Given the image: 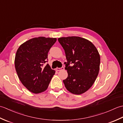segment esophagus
I'll list each match as a JSON object with an SVG mask.
<instances>
[{
    "instance_id": "esophagus-1",
    "label": "esophagus",
    "mask_w": 123,
    "mask_h": 123,
    "mask_svg": "<svg viewBox=\"0 0 123 123\" xmlns=\"http://www.w3.org/2000/svg\"><path fill=\"white\" fill-rule=\"evenodd\" d=\"M64 68L63 67H62V68H56V70L57 71H59L60 70H64Z\"/></svg>"
}]
</instances>
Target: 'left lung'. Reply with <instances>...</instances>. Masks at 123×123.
I'll return each mask as SVG.
<instances>
[{
  "mask_svg": "<svg viewBox=\"0 0 123 123\" xmlns=\"http://www.w3.org/2000/svg\"><path fill=\"white\" fill-rule=\"evenodd\" d=\"M58 41L66 53L68 77L63 81L67 89L81 95L91 88L100 69V57L96 46L87 39L78 36L62 37ZM70 63L73 66H69Z\"/></svg>",
  "mask_w": 123,
  "mask_h": 123,
  "instance_id": "1",
  "label": "left lung"
}]
</instances>
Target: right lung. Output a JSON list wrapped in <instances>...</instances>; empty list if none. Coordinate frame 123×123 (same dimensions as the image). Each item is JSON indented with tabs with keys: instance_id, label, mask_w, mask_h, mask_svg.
Returning <instances> with one entry per match:
<instances>
[{
	"instance_id": "obj_1",
	"label": "right lung",
	"mask_w": 123,
	"mask_h": 123,
	"mask_svg": "<svg viewBox=\"0 0 123 123\" xmlns=\"http://www.w3.org/2000/svg\"><path fill=\"white\" fill-rule=\"evenodd\" d=\"M56 41V38L34 37L18 48L15 55V69L22 84L31 92L39 93L48 89L55 71L49 64H44L49 49Z\"/></svg>"
}]
</instances>
